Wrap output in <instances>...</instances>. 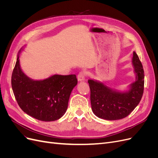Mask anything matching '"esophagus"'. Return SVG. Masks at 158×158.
<instances>
[{
  "instance_id": "1",
  "label": "esophagus",
  "mask_w": 158,
  "mask_h": 158,
  "mask_svg": "<svg viewBox=\"0 0 158 158\" xmlns=\"http://www.w3.org/2000/svg\"><path fill=\"white\" fill-rule=\"evenodd\" d=\"M85 73L84 72H80V73L78 74L77 76V78L79 82H82V81L84 80L85 79Z\"/></svg>"
}]
</instances>
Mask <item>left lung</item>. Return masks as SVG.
I'll use <instances>...</instances> for the list:
<instances>
[{"label":"left lung","instance_id":"8db88e82","mask_svg":"<svg viewBox=\"0 0 158 158\" xmlns=\"http://www.w3.org/2000/svg\"><path fill=\"white\" fill-rule=\"evenodd\" d=\"M132 63L136 75L135 82L126 91L113 89L96 80H89L90 101L95 116L109 121L127 117L139 104L144 92V69L138 56L133 52Z\"/></svg>","mask_w":158,"mask_h":158}]
</instances>
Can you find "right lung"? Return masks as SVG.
I'll list each match as a JSON object with an SVG mask.
<instances>
[{"label": "right lung", "mask_w": 158, "mask_h": 158, "mask_svg": "<svg viewBox=\"0 0 158 158\" xmlns=\"http://www.w3.org/2000/svg\"><path fill=\"white\" fill-rule=\"evenodd\" d=\"M12 74V88L23 112L42 121H54L63 117L68 108L73 88L78 84L75 74H54L44 80H33L22 71L20 55Z\"/></svg>", "instance_id": "add662e5"}]
</instances>
